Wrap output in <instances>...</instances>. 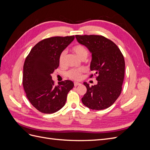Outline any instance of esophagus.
<instances>
[{"label": "esophagus", "mask_w": 150, "mask_h": 150, "mask_svg": "<svg viewBox=\"0 0 150 150\" xmlns=\"http://www.w3.org/2000/svg\"><path fill=\"white\" fill-rule=\"evenodd\" d=\"M74 86H77L81 85V84H80L79 83H78V82H75V83H74Z\"/></svg>", "instance_id": "34e87169"}]
</instances>
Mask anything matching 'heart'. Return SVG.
I'll use <instances>...</instances> for the list:
<instances>
[{
  "mask_svg": "<svg viewBox=\"0 0 150 150\" xmlns=\"http://www.w3.org/2000/svg\"><path fill=\"white\" fill-rule=\"evenodd\" d=\"M72 51L75 53L81 60L85 59L88 55V50L84 46L81 44H77L72 48ZM66 57V51H63L61 52L59 58V62L60 65H64ZM85 71L84 68H80L78 69H71L67 72V76L69 78L74 80H79L81 78L83 72Z\"/></svg>",
  "mask_w": 150,
  "mask_h": 150,
  "instance_id": "heart-1",
  "label": "heart"
}]
</instances>
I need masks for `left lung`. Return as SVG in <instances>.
Wrapping results in <instances>:
<instances>
[{
  "instance_id": "left-lung-1",
  "label": "left lung",
  "mask_w": 150,
  "mask_h": 150,
  "mask_svg": "<svg viewBox=\"0 0 150 150\" xmlns=\"http://www.w3.org/2000/svg\"><path fill=\"white\" fill-rule=\"evenodd\" d=\"M76 38L91 53L90 69L97 75L96 85L90 87L83 83L87 91L81 99L83 103L93 110L110 107L121 93L125 69L123 56L114 42L102 35H76Z\"/></svg>"
}]
</instances>
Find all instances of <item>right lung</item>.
Returning <instances> with one entry per match:
<instances>
[{
	"instance_id": "obj_1",
	"label": "right lung",
	"mask_w": 150,
	"mask_h": 150,
	"mask_svg": "<svg viewBox=\"0 0 150 150\" xmlns=\"http://www.w3.org/2000/svg\"><path fill=\"white\" fill-rule=\"evenodd\" d=\"M74 39V35L52 37L35 44L27 56L23 67L22 84L30 103L45 114L56 112L65 105L67 93L74 87L70 80L54 85L51 74L59 66L62 51Z\"/></svg>"
}]
</instances>
